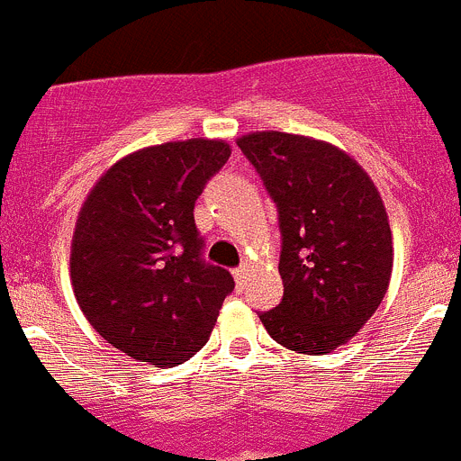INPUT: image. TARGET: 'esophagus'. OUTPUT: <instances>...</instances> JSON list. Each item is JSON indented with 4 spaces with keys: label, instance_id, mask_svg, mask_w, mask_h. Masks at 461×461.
Here are the masks:
<instances>
[{
    "label": "esophagus",
    "instance_id": "1",
    "mask_svg": "<svg viewBox=\"0 0 461 461\" xmlns=\"http://www.w3.org/2000/svg\"><path fill=\"white\" fill-rule=\"evenodd\" d=\"M247 274H249V267H247V265H240V267H235V269H233V276H235V281H238L240 288H242V283L247 281Z\"/></svg>",
    "mask_w": 461,
    "mask_h": 461
}]
</instances>
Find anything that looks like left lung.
Returning <instances> with one entry per match:
<instances>
[{"label": "left lung", "mask_w": 461, "mask_h": 461, "mask_svg": "<svg viewBox=\"0 0 461 461\" xmlns=\"http://www.w3.org/2000/svg\"><path fill=\"white\" fill-rule=\"evenodd\" d=\"M276 203L283 299L258 313L299 354H329L368 322L386 294L393 242L368 173L331 143L285 132L238 139Z\"/></svg>", "instance_id": "1"}]
</instances>
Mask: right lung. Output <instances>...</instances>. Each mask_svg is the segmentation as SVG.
<instances>
[{"label":"right lung","instance_id":"obj_1","mask_svg":"<svg viewBox=\"0 0 461 461\" xmlns=\"http://www.w3.org/2000/svg\"><path fill=\"white\" fill-rule=\"evenodd\" d=\"M230 158L223 141L150 146L113 164L88 194L70 251L91 327L137 361L168 368L208 343L230 272L203 258L194 205Z\"/></svg>","mask_w":461,"mask_h":461}]
</instances>
